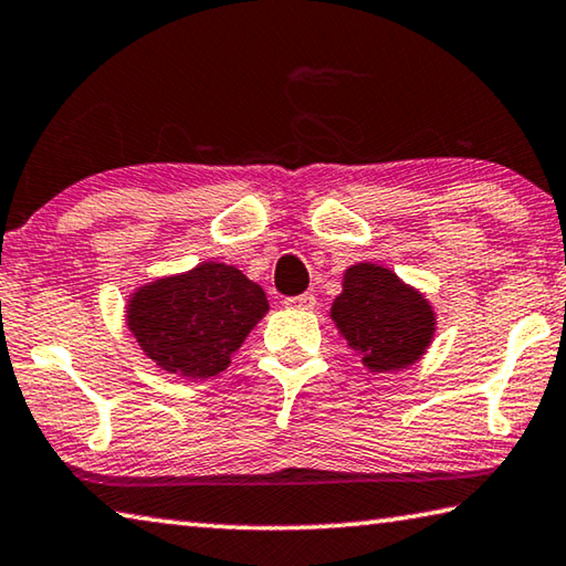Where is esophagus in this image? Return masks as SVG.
<instances>
[{"label":"esophagus","mask_w":566,"mask_h":566,"mask_svg":"<svg viewBox=\"0 0 566 566\" xmlns=\"http://www.w3.org/2000/svg\"><path fill=\"white\" fill-rule=\"evenodd\" d=\"M314 304H317V300L312 294H296L284 300V306H290V310H314Z\"/></svg>","instance_id":"esophagus-1"}]
</instances>
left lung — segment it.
<instances>
[{
    "mask_svg": "<svg viewBox=\"0 0 566 566\" xmlns=\"http://www.w3.org/2000/svg\"><path fill=\"white\" fill-rule=\"evenodd\" d=\"M332 322L369 371L407 369L434 339L437 314L424 294L387 266L359 262L344 272Z\"/></svg>",
    "mask_w": 566,
    "mask_h": 566,
    "instance_id": "left-lung-1",
    "label": "left lung"
}]
</instances>
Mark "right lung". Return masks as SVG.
I'll return each instance as SVG.
<instances>
[{
	"mask_svg": "<svg viewBox=\"0 0 566 566\" xmlns=\"http://www.w3.org/2000/svg\"><path fill=\"white\" fill-rule=\"evenodd\" d=\"M270 312L264 290L237 266L202 262L129 294L127 327L169 375L209 379L224 371L249 332Z\"/></svg>",
	"mask_w": 566,
	"mask_h": 566,
	"instance_id": "add662e5",
	"label": "right lung"
}]
</instances>
